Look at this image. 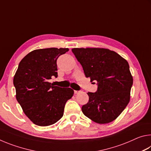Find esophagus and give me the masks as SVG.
Here are the masks:
<instances>
[{"mask_svg": "<svg viewBox=\"0 0 151 151\" xmlns=\"http://www.w3.org/2000/svg\"><path fill=\"white\" fill-rule=\"evenodd\" d=\"M80 91H74V93H75V94H77V93H78Z\"/></svg>", "mask_w": 151, "mask_h": 151, "instance_id": "obj_1", "label": "esophagus"}]
</instances>
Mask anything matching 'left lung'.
I'll use <instances>...</instances> for the list:
<instances>
[{"label": "left lung", "instance_id": "1", "mask_svg": "<svg viewBox=\"0 0 151 151\" xmlns=\"http://www.w3.org/2000/svg\"><path fill=\"white\" fill-rule=\"evenodd\" d=\"M72 52L83 66L86 77L96 82L98 86L95 93H87L89 100L82 106L83 114L96 123L113 121L130 101L133 79L129 63L106 48H75Z\"/></svg>", "mask_w": 151, "mask_h": 151}]
</instances>
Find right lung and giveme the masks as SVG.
Masks as SVG:
<instances>
[{
    "instance_id": "obj_1",
    "label": "right lung",
    "mask_w": 151,
    "mask_h": 151,
    "mask_svg": "<svg viewBox=\"0 0 151 151\" xmlns=\"http://www.w3.org/2000/svg\"><path fill=\"white\" fill-rule=\"evenodd\" d=\"M68 48L37 49L20 61L13 79L16 98L33 123L46 127L62 118L66 101L72 98L70 88L55 86L48 81L58 76L57 60Z\"/></svg>"
}]
</instances>
